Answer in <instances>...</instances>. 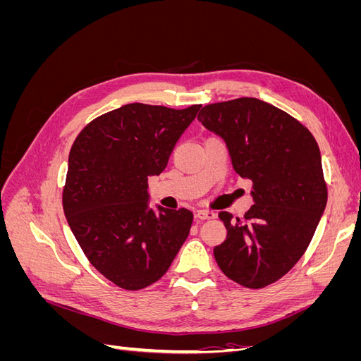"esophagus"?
<instances>
[{"instance_id":"34e87169","label":"esophagus","mask_w":361,"mask_h":361,"mask_svg":"<svg viewBox=\"0 0 361 361\" xmlns=\"http://www.w3.org/2000/svg\"><path fill=\"white\" fill-rule=\"evenodd\" d=\"M216 216V214L214 212V211H209V209H202V211H199L197 214H195V218H197V220H211V218H215Z\"/></svg>"}]
</instances>
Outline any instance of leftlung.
Instances as JSON below:
<instances>
[{"label": "left lung", "mask_w": 361, "mask_h": 361, "mask_svg": "<svg viewBox=\"0 0 361 361\" xmlns=\"http://www.w3.org/2000/svg\"><path fill=\"white\" fill-rule=\"evenodd\" d=\"M197 118L226 141L239 176L253 182L255 204L243 218L218 214L227 236L215 260L241 286L265 288L301 259L325 209L319 146L297 118L256 97L204 105Z\"/></svg>", "instance_id": "obj_1"}]
</instances>
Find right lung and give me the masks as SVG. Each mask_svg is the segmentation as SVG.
<instances>
[{
  "label": "right lung",
  "mask_w": 361,
  "mask_h": 361,
  "mask_svg": "<svg viewBox=\"0 0 361 361\" xmlns=\"http://www.w3.org/2000/svg\"><path fill=\"white\" fill-rule=\"evenodd\" d=\"M200 106L128 104L92 120L73 141L64 215L85 257L118 288L158 281L190 233L191 211L149 209L147 178L167 167Z\"/></svg>",
  "instance_id": "add662e5"
}]
</instances>
